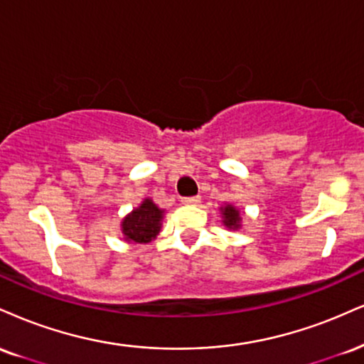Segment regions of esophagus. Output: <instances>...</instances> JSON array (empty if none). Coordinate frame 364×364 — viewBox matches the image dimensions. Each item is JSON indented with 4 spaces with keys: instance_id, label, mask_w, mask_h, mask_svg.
Returning a JSON list of instances; mask_svg holds the SVG:
<instances>
[{
    "instance_id": "34e87169",
    "label": "esophagus",
    "mask_w": 364,
    "mask_h": 364,
    "mask_svg": "<svg viewBox=\"0 0 364 364\" xmlns=\"http://www.w3.org/2000/svg\"><path fill=\"white\" fill-rule=\"evenodd\" d=\"M201 201L200 196H186V198H181L183 205H198Z\"/></svg>"
}]
</instances>
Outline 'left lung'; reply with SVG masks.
I'll return each instance as SVG.
<instances>
[{"mask_svg":"<svg viewBox=\"0 0 364 364\" xmlns=\"http://www.w3.org/2000/svg\"><path fill=\"white\" fill-rule=\"evenodd\" d=\"M220 212H222V222H224L227 229H232V230L240 229V220H242V217H240V212L234 207V205L227 203L225 207L220 208Z\"/></svg>","mask_w":364,"mask_h":364,"instance_id":"left-lung-1","label":"left lung"}]
</instances>
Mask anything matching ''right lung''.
<instances>
[{"instance_id": "right-lung-1", "label": "right lung", "mask_w": 364, "mask_h": 364, "mask_svg": "<svg viewBox=\"0 0 364 364\" xmlns=\"http://www.w3.org/2000/svg\"><path fill=\"white\" fill-rule=\"evenodd\" d=\"M164 210H161L151 198H146L137 208L122 220V234L130 244H147L159 234L163 225Z\"/></svg>"}]
</instances>
